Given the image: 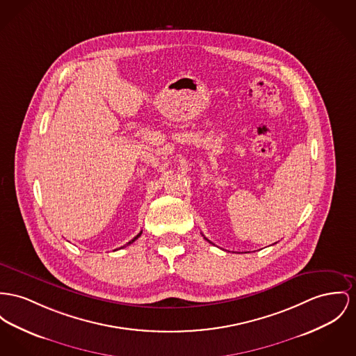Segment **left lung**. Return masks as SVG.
I'll list each match as a JSON object with an SVG mask.
<instances>
[{"instance_id": "obj_1", "label": "left lung", "mask_w": 356, "mask_h": 356, "mask_svg": "<svg viewBox=\"0 0 356 356\" xmlns=\"http://www.w3.org/2000/svg\"><path fill=\"white\" fill-rule=\"evenodd\" d=\"M205 238H207V237H205ZM207 240H208V238H207ZM208 241H209V240H208ZM209 243H212V241H209Z\"/></svg>"}]
</instances>
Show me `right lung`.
I'll return each instance as SVG.
<instances>
[{"label": "right lung", "mask_w": 356, "mask_h": 356, "mask_svg": "<svg viewBox=\"0 0 356 356\" xmlns=\"http://www.w3.org/2000/svg\"><path fill=\"white\" fill-rule=\"evenodd\" d=\"M140 235H142V232H140V234H138V235H136V236L134 237V238H132V240H131V241H128V243H127V244H125V245H129V244H131V243H134V241H135V240H136V238H138V237L140 236ZM125 245H122V247H121V248H124V247H125Z\"/></svg>", "instance_id": "right-lung-1"}]
</instances>
